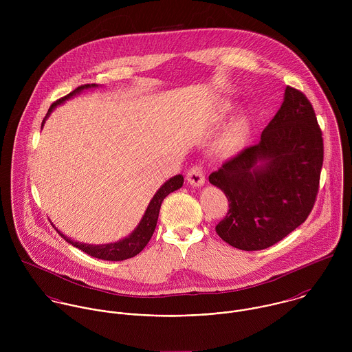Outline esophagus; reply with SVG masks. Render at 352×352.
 Listing matches in <instances>:
<instances>
[{"instance_id": "obj_1", "label": "esophagus", "mask_w": 352, "mask_h": 352, "mask_svg": "<svg viewBox=\"0 0 352 352\" xmlns=\"http://www.w3.org/2000/svg\"><path fill=\"white\" fill-rule=\"evenodd\" d=\"M187 182L192 186V187H201L204 184V173L201 170V165H195L192 166L186 176Z\"/></svg>"}]
</instances>
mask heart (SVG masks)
Returning a JSON list of instances; mask_svg holds the SVG:
<instances>
[{"instance_id":"b5f03b06","label":"heart","mask_w":352,"mask_h":352,"mask_svg":"<svg viewBox=\"0 0 352 352\" xmlns=\"http://www.w3.org/2000/svg\"><path fill=\"white\" fill-rule=\"evenodd\" d=\"M234 107L236 105L232 101H221L217 105V112H215L217 120L226 119L234 111ZM251 119L247 115H241L236 118L222 133L217 144V149L226 155L237 154L247 145L251 135Z\"/></svg>"}]
</instances>
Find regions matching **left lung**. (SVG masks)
<instances>
[{
	"instance_id": "1",
	"label": "left lung",
	"mask_w": 352,
	"mask_h": 352,
	"mask_svg": "<svg viewBox=\"0 0 352 352\" xmlns=\"http://www.w3.org/2000/svg\"><path fill=\"white\" fill-rule=\"evenodd\" d=\"M321 135L310 101L287 87L258 144L208 176L229 201L228 214L215 226L225 243L243 251L265 250L305 222L318 192Z\"/></svg>"
}]
</instances>
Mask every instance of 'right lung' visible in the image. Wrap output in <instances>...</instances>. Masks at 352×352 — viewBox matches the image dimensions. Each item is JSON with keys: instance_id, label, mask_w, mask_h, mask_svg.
<instances>
[{"instance_id": "obj_1", "label": "right lung", "mask_w": 352, "mask_h": 352, "mask_svg": "<svg viewBox=\"0 0 352 352\" xmlns=\"http://www.w3.org/2000/svg\"><path fill=\"white\" fill-rule=\"evenodd\" d=\"M99 85L96 84H87V85H81L78 87L77 89H74L73 92H70L69 95H66L65 98L59 99V100L54 101L51 104L50 109L46 115V118L43 119V123H42V127L46 122V119L50 116L51 112L54 111V108L56 105H60L63 104L65 101L72 99L73 96L78 95L80 92L85 91V89H91V88H98ZM184 183V177L182 175H176L173 177H170L169 180H166L160 188L158 191L154 194V197L151 198V203L142 217V219L140 221L138 226L133 230V233H130L127 237L116 241V243H109V244H101V245H92V244H84V243H80V241H74L72 240L70 237L65 236L63 233H60L55 226V230L58 232V234L60 237H63L69 244H72L73 247L81 250L96 258H101V260H108V261H120V260H126V258H130V257H134L137 256L140 252L142 251L146 244L149 243V240L153 236V232L155 229V225H157V219H158V212H160V207H161V203L162 201L173 191L182 188Z\"/></svg>"}]
</instances>
